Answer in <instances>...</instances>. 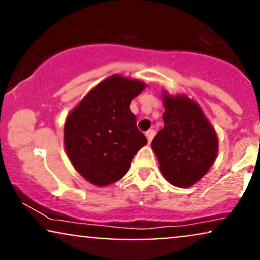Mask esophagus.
<instances>
[{
  "label": "esophagus",
  "instance_id": "34e87169",
  "mask_svg": "<svg viewBox=\"0 0 260 260\" xmlns=\"http://www.w3.org/2000/svg\"><path fill=\"white\" fill-rule=\"evenodd\" d=\"M154 136H155V131L154 129H149V131H147V132H145V137H147V139H148L149 143H150L151 140H153Z\"/></svg>",
  "mask_w": 260,
  "mask_h": 260
}]
</instances>
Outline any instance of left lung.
Here are the masks:
<instances>
[{"instance_id":"8db88e82","label":"left lung","mask_w":260,"mask_h":260,"mask_svg":"<svg viewBox=\"0 0 260 260\" xmlns=\"http://www.w3.org/2000/svg\"><path fill=\"white\" fill-rule=\"evenodd\" d=\"M164 126L151 142L161 174L176 187H189L209 171L217 138L201 107L186 96L164 94Z\"/></svg>"}]
</instances>
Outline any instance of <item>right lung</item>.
Wrapping results in <instances>:
<instances>
[{"instance_id": "1", "label": "right lung", "mask_w": 260, "mask_h": 260, "mask_svg": "<svg viewBox=\"0 0 260 260\" xmlns=\"http://www.w3.org/2000/svg\"><path fill=\"white\" fill-rule=\"evenodd\" d=\"M144 88L139 80L112 76L89 91L67 117L66 151L92 184L107 186L123 177L134 155L147 144L129 109Z\"/></svg>"}]
</instances>
